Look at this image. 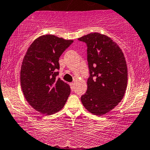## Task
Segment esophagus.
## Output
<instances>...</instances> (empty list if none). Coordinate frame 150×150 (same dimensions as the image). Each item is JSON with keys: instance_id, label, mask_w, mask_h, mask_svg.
Here are the masks:
<instances>
[{"instance_id": "esophagus-1", "label": "esophagus", "mask_w": 150, "mask_h": 150, "mask_svg": "<svg viewBox=\"0 0 150 150\" xmlns=\"http://www.w3.org/2000/svg\"><path fill=\"white\" fill-rule=\"evenodd\" d=\"M69 85H70L71 88V90H74V83H73V82H71V83H69Z\"/></svg>"}]
</instances>
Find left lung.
I'll use <instances>...</instances> for the list:
<instances>
[{
  "label": "left lung",
  "mask_w": 150,
  "mask_h": 150,
  "mask_svg": "<svg viewBox=\"0 0 150 150\" xmlns=\"http://www.w3.org/2000/svg\"><path fill=\"white\" fill-rule=\"evenodd\" d=\"M87 46L89 76L87 91L81 96L83 107L101 116L122 101L127 85V67L120 46L110 38L92 33L78 38Z\"/></svg>",
  "instance_id": "obj_1"
}]
</instances>
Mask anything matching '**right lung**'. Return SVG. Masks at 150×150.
Instances as JSON below:
<instances>
[{
  "instance_id": "1",
  "label": "right lung",
  "mask_w": 150,
  "mask_h": 150,
  "mask_svg": "<svg viewBox=\"0 0 150 150\" xmlns=\"http://www.w3.org/2000/svg\"><path fill=\"white\" fill-rule=\"evenodd\" d=\"M53 35L35 40L28 48L21 70V85L25 99L33 109L48 115L64 107L70 94L68 83L59 75V57L73 43Z\"/></svg>"
}]
</instances>
